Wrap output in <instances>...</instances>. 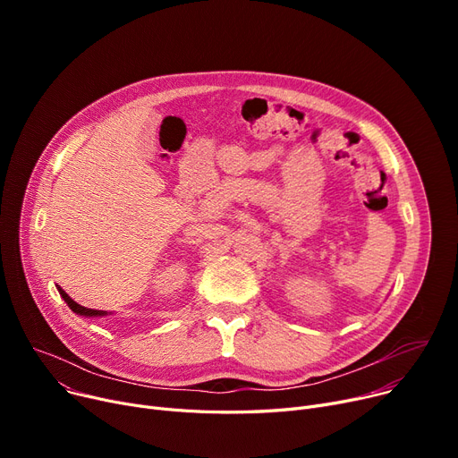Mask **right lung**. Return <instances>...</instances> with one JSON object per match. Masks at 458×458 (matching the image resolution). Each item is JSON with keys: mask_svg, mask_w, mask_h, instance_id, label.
Wrapping results in <instances>:
<instances>
[{"mask_svg": "<svg viewBox=\"0 0 458 458\" xmlns=\"http://www.w3.org/2000/svg\"><path fill=\"white\" fill-rule=\"evenodd\" d=\"M57 290H59L61 297L64 299V302L70 306V310L74 311V314L85 316V318H102V316H107V311H104V310H92V308H85V306L78 304L74 299H70V297L61 290V287H57Z\"/></svg>", "mask_w": 458, "mask_h": 458, "instance_id": "right-lung-1", "label": "right lung"}]
</instances>
